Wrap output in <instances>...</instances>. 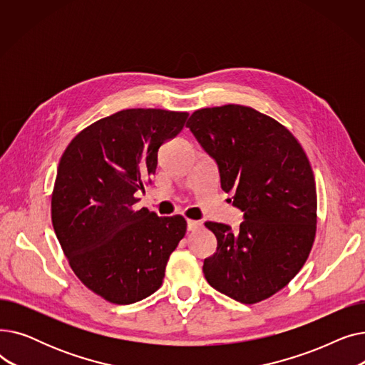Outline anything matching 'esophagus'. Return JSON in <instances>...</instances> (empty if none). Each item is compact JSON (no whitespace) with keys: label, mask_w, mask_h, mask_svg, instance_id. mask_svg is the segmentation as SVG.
<instances>
[{"label":"esophagus","mask_w":365,"mask_h":365,"mask_svg":"<svg viewBox=\"0 0 365 365\" xmlns=\"http://www.w3.org/2000/svg\"><path fill=\"white\" fill-rule=\"evenodd\" d=\"M201 227H202V222L187 219V231L195 232V231H198V229H201Z\"/></svg>","instance_id":"obj_1"}]
</instances>
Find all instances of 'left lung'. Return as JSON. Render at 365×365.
<instances>
[{"label": "left lung", "instance_id": "1", "mask_svg": "<svg viewBox=\"0 0 365 365\" xmlns=\"http://www.w3.org/2000/svg\"><path fill=\"white\" fill-rule=\"evenodd\" d=\"M186 127L217 163L220 186L244 212L240 231L205 222L217 238L204 260L208 284L253 304L289 284L308 259L317 232V186L293 134L267 115L241 105L204 108Z\"/></svg>", "mask_w": 365, "mask_h": 365}]
</instances>
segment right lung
<instances>
[{"label": "right lung", "instance_id": "1", "mask_svg": "<svg viewBox=\"0 0 365 365\" xmlns=\"http://www.w3.org/2000/svg\"><path fill=\"white\" fill-rule=\"evenodd\" d=\"M187 112L124 109L86 127L57 167L51 222L73 274L115 304L155 293L186 220L134 210L160 146L180 133Z\"/></svg>", "mask_w": 365, "mask_h": 365}]
</instances>
